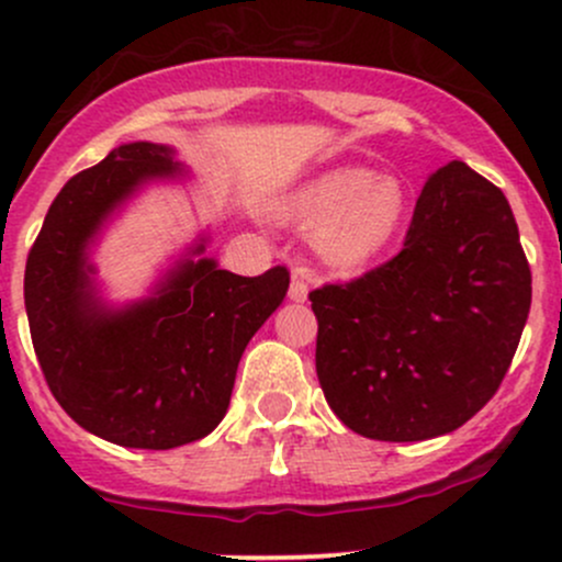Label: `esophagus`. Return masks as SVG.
<instances>
[{"label": "esophagus", "mask_w": 562, "mask_h": 562, "mask_svg": "<svg viewBox=\"0 0 562 562\" xmlns=\"http://www.w3.org/2000/svg\"><path fill=\"white\" fill-rule=\"evenodd\" d=\"M288 295H291V301H306V295H310V285H306V280L301 271H293V280H291V288H288Z\"/></svg>", "instance_id": "esophagus-1"}]
</instances>
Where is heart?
Listing matches in <instances>:
<instances>
[{"instance_id": "b5f03b06", "label": "heart", "mask_w": 562, "mask_h": 562, "mask_svg": "<svg viewBox=\"0 0 562 562\" xmlns=\"http://www.w3.org/2000/svg\"><path fill=\"white\" fill-rule=\"evenodd\" d=\"M285 215L301 229H319L317 248L328 267L357 271L400 237L408 221V194L397 178L341 165L293 191Z\"/></svg>"}]
</instances>
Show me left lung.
<instances>
[{"instance_id": "left-lung-1", "label": "left lung", "mask_w": 562, "mask_h": 562, "mask_svg": "<svg viewBox=\"0 0 562 562\" xmlns=\"http://www.w3.org/2000/svg\"><path fill=\"white\" fill-rule=\"evenodd\" d=\"M310 301L333 413L371 440H429L502 386L531 310V267L502 189L451 162L424 187L397 256Z\"/></svg>"}]
</instances>
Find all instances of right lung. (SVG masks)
I'll list each match as a JSON object with an SVG mask.
<instances>
[{"mask_svg":"<svg viewBox=\"0 0 562 562\" xmlns=\"http://www.w3.org/2000/svg\"><path fill=\"white\" fill-rule=\"evenodd\" d=\"M176 172L172 151L146 140L77 172L53 200L23 277L31 344L53 397L79 427L125 448L168 451L211 435L229 408L239 357L291 282L285 267L239 277L213 258H187L151 299L103 306L90 239L140 183Z\"/></svg>","mask_w":562,"mask_h":562,"instance_id":"1","label":"right lung"}]
</instances>
